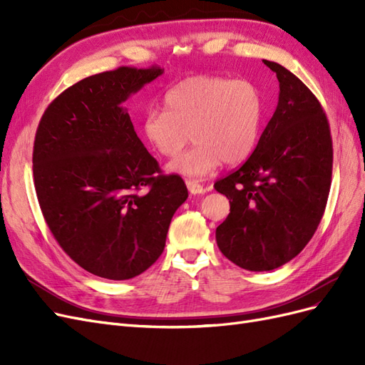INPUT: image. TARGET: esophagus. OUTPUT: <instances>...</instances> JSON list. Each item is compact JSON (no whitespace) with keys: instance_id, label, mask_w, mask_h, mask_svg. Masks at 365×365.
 <instances>
[{"instance_id":"esophagus-1","label":"esophagus","mask_w":365,"mask_h":365,"mask_svg":"<svg viewBox=\"0 0 365 365\" xmlns=\"http://www.w3.org/2000/svg\"><path fill=\"white\" fill-rule=\"evenodd\" d=\"M185 185H187V189H189V192H190L192 195L205 193V187L201 185L197 181H195V180H187V181H185Z\"/></svg>"}]
</instances>
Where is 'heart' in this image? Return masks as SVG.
<instances>
[{
	"label": "heart",
	"instance_id": "b5f03b06",
	"mask_svg": "<svg viewBox=\"0 0 365 365\" xmlns=\"http://www.w3.org/2000/svg\"><path fill=\"white\" fill-rule=\"evenodd\" d=\"M163 103L164 109L150 108L143 118L149 145L173 158L190 138L196 143L168 165L169 172L202 178L222 161L247 160L257 145L264 105L250 81L192 76L165 91Z\"/></svg>",
	"mask_w": 365,
	"mask_h": 365
}]
</instances>
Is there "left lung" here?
<instances>
[{
  "label": "left lung",
  "instance_id": "8db88e82",
  "mask_svg": "<svg viewBox=\"0 0 365 365\" xmlns=\"http://www.w3.org/2000/svg\"><path fill=\"white\" fill-rule=\"evenodd\" d=\"M263 63L277 74V109L250 158L215 182L230 200L217 247L248 271L279 268L307 245L332 182V137L318 98L280 63Z\"/></svg>",
  "mask_w": 365,
  "mask_h": 365
}]
</instances>
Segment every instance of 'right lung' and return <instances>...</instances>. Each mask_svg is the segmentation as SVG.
<instances>
[{"mask_svg":"<svg viewBox=\"0 0 365 365\" xmlns=\"http://www.w3.org/2000/svg\"><path fill=\"white\" fill-rule=\"evenodd\" d=\"M163 71L118 67L86 77L39 121L33 178L43 219L61 248L98 277L128 280L155 263L189 196L180 175L161 172L121 106Z\"/></svg>","mask_w":365,"mask_h":365,"instance_id":"obj_1","label":"right lung"}]
</instances>
